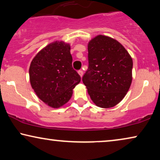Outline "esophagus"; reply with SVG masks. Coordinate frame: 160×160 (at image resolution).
<instances>
[{
  "mask_svg": "<svg viewBox=\"0 0 160 160\" xmlns=\"http://www.w3.org/2000/svg\"><path fill=\"white\" fill-rule=\"evenodd\" d=\"M78 74H79V75H80V77H82V76L83 75L82 70H79V71H78Z\"/></svg>",
  "mask_w": 160,
  "mask_h": 160,
  "instance_id": "1",
  "label": "esophagus"
}]
</instances>
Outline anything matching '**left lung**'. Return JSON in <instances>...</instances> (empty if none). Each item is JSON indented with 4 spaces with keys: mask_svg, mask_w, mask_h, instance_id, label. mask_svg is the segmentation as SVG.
<instances>
[{
    "mask_svg": "<svg viewBox=\"0 0 160 160\" xmlns=\"http://www.w3.org/2000/svg\"><path fill=\"white\" fill-rule=\"evenodd\" d=\"M88 70L82 82L92 102L108 108L122 101L132 81L133 61L123 45L107 36L88 42Z\"/></svg>",
    "mask_w": 160,
    "mask_h": 160,
    "instance_id": "1",
    "label": "left lung"
}]
</instances>
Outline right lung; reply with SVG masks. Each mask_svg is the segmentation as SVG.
<instances>
[{"instance_id":"add662e5","label":"right lung","mask_w":160,"mask_h":160,"mask_svg":"<svg viewBox=\"0 0 160 160\" xmlns=\"http://www.w3.org/2000/svg\"><path fill=\"white\" fill-rule=\"evenodd\" d=\"M70 45L62 41L50 43L31 62L29 79L36 95L44 103L57 108L70 101L80 76L72 68Z\"/></svg>"}]
</instances>
